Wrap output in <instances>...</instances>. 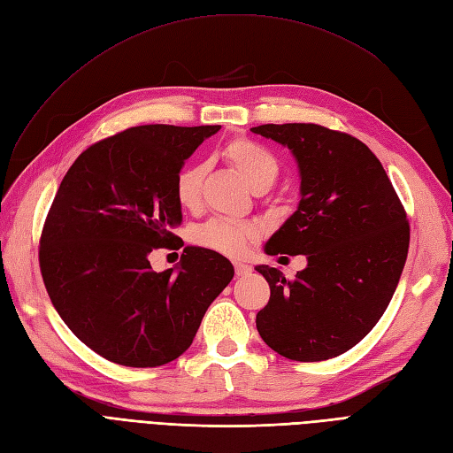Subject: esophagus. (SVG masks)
<instances>
[{
    "label": "esophagus",
    "instance_id": "1",
    "mask_svg": "<svg viewBox=\"0 0 453 453\" xmlns=\"http://www.w3.org/2000/svg\"><path fill=\"white\" fill-rule=\"evenodd\" d=\"M234 270H236V276H248L251 272V268L243 263H234Z\"/></svg>",
    "mask_w": 453,
    "mask_h": 453
}]
</instances>
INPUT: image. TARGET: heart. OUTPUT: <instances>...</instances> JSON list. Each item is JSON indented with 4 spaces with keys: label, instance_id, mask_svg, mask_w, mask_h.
Wrapping results in <instances>:
<instances>
[{
    "label": "heart",
    "instance_id": "b5f03b06",
    "mask_svg": "<svg viewBox=\"0 0 453 453\" xmlns=\"http://www.w3.org/2000/svg\"><path fill=\"white\" fill-rule=\"evenodd\" d=\"M223 157L255 193H266L280 175L276 157L263 145L248 138L228 142L223 149ZM203 177L205 166H202V164H190V166L181 168L180 173L175 175L173 195L181 208L195 210L200 203ZM257 236L258 228L253 223H234L225 221V219H213V221L203 223L190 234L200 248L228 257L242 255L248 250V245L257 240Z\"/></svg>",
    "mask_w": 453,
    "mask_h": 453
}]
</instances>
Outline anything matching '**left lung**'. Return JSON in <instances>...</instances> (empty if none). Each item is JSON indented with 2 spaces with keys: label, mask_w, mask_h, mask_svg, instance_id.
Returning a JSON list of instances; mask_svg holds the SVG:
<instances>
[{
  "label": "left lung",
  "mask_w": 453,
  "mask_h": 453,
  "mask_svg": "<svg viewBox=\"0 0 453 453\" xmlns=\"http://www.w3.org/2000/svg\"><path fill=\"white\" fill-rule=\"evenodd\" d=\"M251 130L289 147L300 172L303 198L265 251L308 258L295 280L255 268L270 285L257 331L287 359H333L359 344L391 303L408 255L406 211L381 162L353 135L311 122Z\"/></svg>",
  "instance_id": "1"
}]
</instances>
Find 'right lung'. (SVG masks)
<instances>
[{
    "mask_svg": "<svg viewBox=\"0 0 453 453\" xmlns=\"http://www.w3.org/2000/svg\"><path fill=\"white\" fill-rule=\"evenodd\" d=\"M221 127L145 125L90 145L67 170L39 240L52 306L104 359L166 365L188 349L205 310L234 276L223 255L185 248L177 272L149 255L180 250L175 175Z\"/></svg>",
    "mask_w": 453,
    "mask_h": 453,
    "instance_id": "obj_1",
    "label": "right lung"
}]
</instances>
